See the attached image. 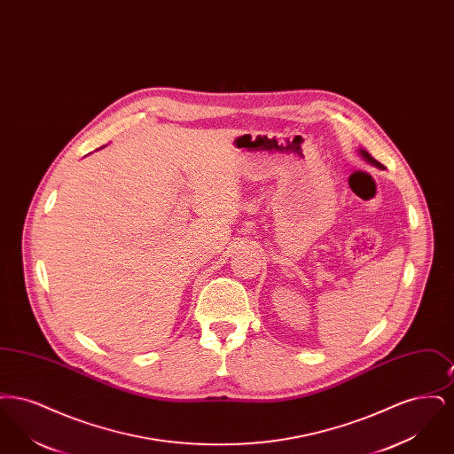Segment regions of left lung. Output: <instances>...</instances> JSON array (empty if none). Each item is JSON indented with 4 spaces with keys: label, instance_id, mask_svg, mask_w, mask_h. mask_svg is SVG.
<instances>
[{
    "label": "left lung",
    "instance_id": "obj_1",
    "mask_svg": "<svg viewBox=\"0 0 454 454\" xmlns=\"http://www.w3.org/2000/svg\"><path fill=\"white\" fill-rule=\"evenodd\" d=\"M359 154H361V158H363L364 161H367L369 165H372V167H376V168H380V170H385V167H383L378 160H374V158H372L366 150H363V148H361V150H359Z\"/></svg>",
    "mask_w": 454,
    "mask_h": 454
}]
</instances>
